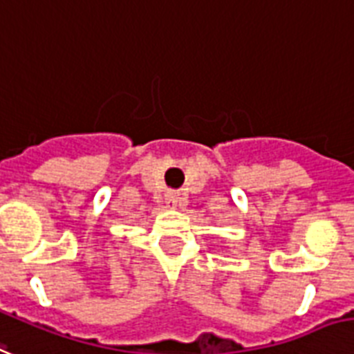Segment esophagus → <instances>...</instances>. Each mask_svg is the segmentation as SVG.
I'll use <instances>...</instances> for the list:
<instances>
[{
  "instance_id": "esophagus-1",
  "label": "esophagus",
  "mask_w": 354,
  "mask_h": 354,
  "mask_svg": "<svg viewBox=\"0 0 354 354\" xmlns=\"http://www.w3.org/2000/svg\"><path fill=\"white\" fill-rule=\"evenodd\" d=\"M165 203H167L169 207H172V209H176V207L182 205V196H180L176 191H169L167 194H165Z\"/></svg>"
}]
</instances>
